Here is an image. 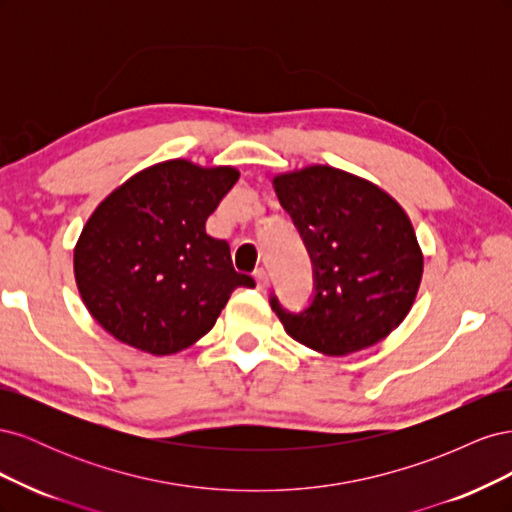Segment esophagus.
<instances>
[{"label": "esophagus", "mask_w": 512, "mask_h": 512, "mask_svg": "<svg viewBox=\"0 0 512 512\" xmlns=\"http://www.w3.org/2000/svg\"><path fill=\"white\" fill-rule=\"evenodd\" d=\"M254 277H256V286H258V290H265V288H269V273H267L265 269H258V271L254 273Z\"/></svg>", "instance_id": "obj_1"}]
</instances>
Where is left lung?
I'll return each mask as SVG.
<instances>
[{
    "label": "left lung",
    "instance_id": "1",
    "mask_svg": "<svg viewBox=\"0 0 512 512\" xmlns=\"http://www.w3.org/2000/svg\"><path fill=\"white\" fill-rule=\"evenodd\" d=\"M314 265V299L292 314L271 297L286 333L329 356L378 344L410 312L423 252L408 213L367 179L314 164L273 177Z\"/></svg>",
    "mask_w": 512,
    "mask_h": 512
}]
</instances>
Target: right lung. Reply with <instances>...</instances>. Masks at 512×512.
Instances as JSON below:
<instances>
[{"instance_id":"1","label":"right lung","mask_w":512,"mask_h":512,"mask_svg":"<svg viewBox=\"0 0 512 512\" xmlns=\"http://www.w3.org/2000/svg\"><path fill=\"white\" fill-rule=\"evenodd\" d=\"M239 179L232 166L153 164L91 213L74 247V277L89 314L119 342L156 356L207 335L235 288L224 239L205 222Z\"/></svg>"}]
</instances>
